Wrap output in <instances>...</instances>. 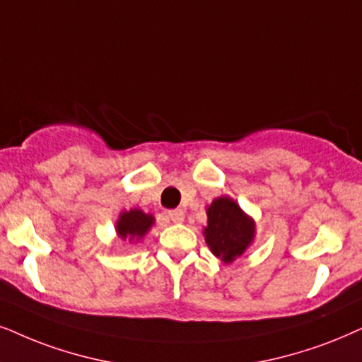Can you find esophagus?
<instances>
[{"instance_id":"esophagus-1","label":"esophagus","mask_w":362,"mask_h":362,"mask_svg":"<svg viewBox=\"0 0 362 362\" xmlns=\"http://www.w3.org/2000/svg\"><path fill=\"white\" fill-rule=\"evenodd\" d=\"M168 218H170V221H172L173 223H180V222H184V218H185L184 210H182V209H173V210H168Z\"/></svg>"}]
</instances>
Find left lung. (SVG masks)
<instances>
[{
  "mask_svg": "<svg viewBox=\"0 0 362 362\" xmlns=\"http://www.w3.org/2000/svg\"><path fill=\"white\" fill-rule=\"evenodd\" d=\"M207 215L209 222L204 234L215 257L232 262L244 254L254 239L252 218L247 217L228 197L215 199L207 209Z\"/></svg>",
  "mask_w": 362,
  "mask_h": 362,
  "instance_id": "obj_1",
  "label": "left lung"
}]
</instances>
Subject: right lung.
<instances>
[{"instance_id": "1", "label": "right lung", "mask_w": 362, "mask_h": 362, "mask_svg": "<svg viewBox=\"0 0 362 362\" xmlns=\"http://www.w3.org/2000/svg\"><path fill=\"white\" fill-rule=\"evenodd\" d=\"M152 223V215H147L139 209H134L130 212H123L120 215V221L117 223V232L122 239H128L130 242L139 240L147 234Z\"/></svg>"}]
</instances>
